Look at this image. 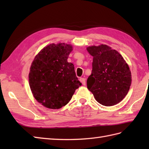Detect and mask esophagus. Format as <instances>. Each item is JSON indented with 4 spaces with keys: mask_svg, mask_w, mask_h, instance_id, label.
Masks as SVG:
<instances>
[{
    "mask_svg": "<svg viewBox=\"0 0 149 149\" xmlns=\"http://www.w3.org/2000/svg\"><path fill=\"white\" fill-rule=\"evenodd\" d=\"M79 81H81V83L83 84V85H85V84H86V79H85L83 77H81L79 79Z\"/></svg>",
    "mask_w": 149,
    "mask_h": 149,
    "instance_id": "esophagus-1",
    "label": "esophagus"
}]
</instances>
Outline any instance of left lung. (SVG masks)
<instances>
[{
	"instance_id": "left-lung-1",
	"label": "left lung",
	"mask_w": 149,
	"mask_h": 149,
	"mask_svg": "<svg viewBox=\"0 0 149 149\" xmlns=\"http://www.w3.org/2000/svg\"><path fill=\"white\" fill-rule=\"evenodd\" d=\"M86 50L93 57L88 89L102 105H116L127 95L131 86L128 64L117 50L107 45L89 46Z\"/></svg>"
}]
</instances>
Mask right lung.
Returning <instances> with one entry per match:
<instances>
[{"mask_svg":"<svg viewBox=\"0 0 149 149\" xmlns=\"http://www.w3.org/2000/svg\"><path fill=\"white\" fill-rule=\"evenodd\" d=\"M72 50L70 44L51 43L41 50L31 63V92L47 108L56 109L66 105L82 85L75 75L74 65L67 61Z\"/></svg>","mask_w":149,"mask_h":149,"instance_id":"obj_1","label":"right lung"}]
</instances>
